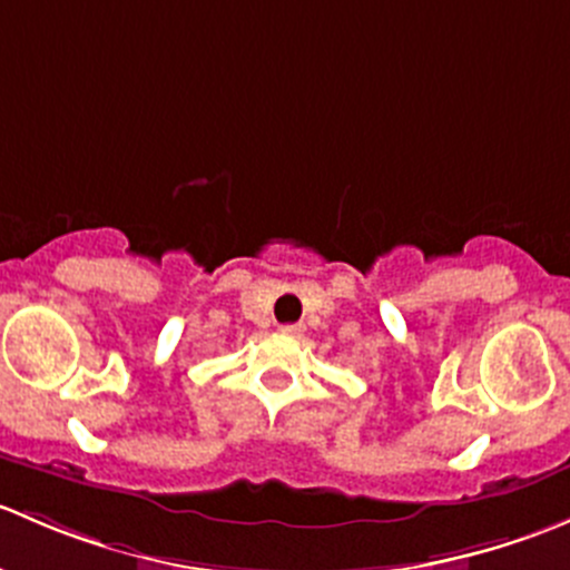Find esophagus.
<instances>
[{"label": "esophagus", "instance_id": "esophagus-1", "mask_svg": "<svg viewBox=\"0 0 570 570\" xmlns=\"http://www.w3.org/2000/svg\"><path fill=\"white\" fill-rule=\"evenodd\" d=\"M281 333H284V336H301L303 325H281Z\"/></svg>", "mask_w": 570, "mask_h": 570}]
</instances>
